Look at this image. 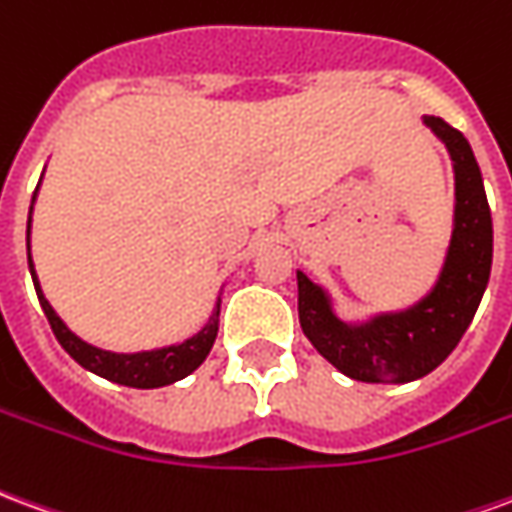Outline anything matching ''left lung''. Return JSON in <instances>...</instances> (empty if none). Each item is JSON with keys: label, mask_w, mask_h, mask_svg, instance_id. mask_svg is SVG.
<instances>
[{"label": "left lung", "mask_w": 512, "mask_h": 512, "mask_svg": "<svg viewBox=\"0 0 512 512\" xmlns=\"http://www.w3.org/2000/svg\"><path fill=\"white\" fill-rule=\"evenodd\" d=\"M425 126L447 145L455 169V227L436 288L411 310L348 326L323 288L296 274L307 340L340 373L365 384H406L436 370L461 343L491 277L494 224L472 145L441 117H425Z\"/></svg>", "instance_id": "obj_1"}]
</instances>
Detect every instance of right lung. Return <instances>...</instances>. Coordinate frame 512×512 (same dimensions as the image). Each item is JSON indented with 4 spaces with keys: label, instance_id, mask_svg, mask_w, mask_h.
<instances>
[{
    "label": "right lung",
    "instance_id": "add662e5",
    "mask_svg": "<svg viewBox=\"0 0 512 512\" xmlns=\"http://www.w3.org/2000/svg\"><path fill=\"white\" fill-rule=\"evenodd\" d=\"M32 202H35V194H32ZM29 213H32V208H29ZM29 222H32V216H29ZM29 222L27 257L29 271H32V282H35V290H38L40 307H43L46 318H49L54 337L60 340L62 348H65L84 370H90V373L106 378V381H115V384L134 386V389H156V386L175 384L180 378H186L205 362V356L211 354L216 332H219V307H222V299L216 301V310H213L211 321L205 323L194 337L183 340L180 345L158 348V351L112 354V351H101V348H95V345L84 343L82 337H76V334L60 321V315L54 312V307L46 301L43 290H40V282L38 277H35V266H32V255H29Z\"/></svg>",
    "mask_w": 512,
    "mask_h": 512
}]
</instances>
